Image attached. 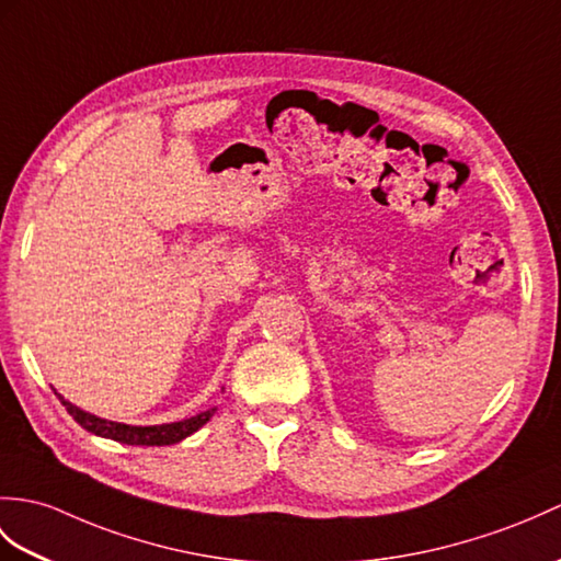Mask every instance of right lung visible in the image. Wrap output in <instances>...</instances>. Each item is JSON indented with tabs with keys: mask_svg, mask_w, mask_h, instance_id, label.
Masks as SVG:
<instances>
[{
	"mask_svg": "<svg viewBox=\"0 0 561 561\" xmlns=\"http://www.w3.org/2000/svg\"><path fill=\"white\" fill-rule=\"evenodd\" d=\"M57 397H59L64 407H67L69 415H73V421L81 427H85L88 433H93L98 437H107V439H114V442H122V445H136V447L176 445V442L193 435L195 430H201L207 421L213 419V413L217 411V409H207L198 415H191V419L176 421V423L126 425V423H114V421H107V419H100V415H93V413H88L83 409H78L76 403L67 401L61 394H57Z\"/></svg>",
	"mask_w": 561,
	"mask_h": 561,
	"instance_id": "add662e5",
	"label": "right lung"
}]
</instances>
